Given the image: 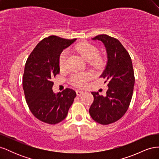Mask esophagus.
Returning <instances> with one entry per match:
<instances>
[{
	"mask_svg": "<svg viewBox=\"0 0 159 159\" xmlns=\"http://www.w3.org/2000/svg\"><path fill=\"white\" fill-rule=\"evenodd\" d=\"M84 92L83 91H80V90H77L76 91V94H77V95H78V96H81V94H83Z\"/></svg>",
	"mask_w": 159,
	"mask_h": 159,
	"instance_id": "34e87169",
	"label": "esophagus"
}]
</instances>
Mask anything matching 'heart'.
Listing matches in <instances>:
<instances>
[{
    "label": "heart",
    "mask_w": 159,
    "mask_h": 159,
    "mask_svg": "<svg viewBox=\"0 0 159 159\" xmlns=\"http://www.w3.org/2000/svg\"><path fill=\"white\" fill-rule=\"evenodd\" d=\"M75 51L81 55L83 58L95 68H100L103 66V57L98 56L99 50L96 46L88 42H81L75 48ZM68 58V52L63 51L59 57V66L60 68H64ZM90 75L86 73L74 74L71 76L70 83L77 87H84L90 79Z\"/></svg>",
    "instance_id": "b5f03b06"
}]
</instances>
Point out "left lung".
Here are the masks:
<instances>
[{"instance_id":"8db88e82","label":"left lung","mask_w":159,"mask_h":159,"mask_svg":"<svg viewBox=\"0 0 159 159\" xmlns=\"http://www.w3.org/2000/svg\"><path fill=\"white\" fill-rule=\"evenodd\" d=\"M92 40L102 41L106 48L107 63L101 77L106 80L109 88L105 97L91 92L94 99L89 112L95 121L106 125L118 121L127 111L133 92L134 71L128 52L116 38L101 34Z\"/></svg>"}]
</instances>
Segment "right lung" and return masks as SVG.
<instances>
[{
	"mask_svg": "<svg viewBox=\"0 0 159 159\" xmlns=\"http://www.w3.org/2000/svg\"><path fill=\"white\" fill-rule=\"evenodd\" d=\"M75 40L45 38L26 60L22 79L26 101L34 116L44 123L55 125L63 121L76 97L75 91L70 88L57 94L52 90V79L60 74L61 53Z\"/></svg>",
	"mask_w": 159,
	"mask_h": 159,
	"instance_id": "add662e5",
	"label": "right lung"
}]
</instances>
